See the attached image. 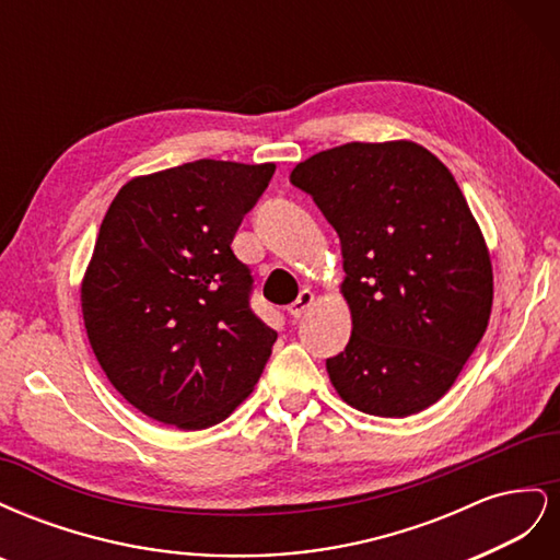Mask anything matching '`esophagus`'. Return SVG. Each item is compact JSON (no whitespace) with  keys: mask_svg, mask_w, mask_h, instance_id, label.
Wrapping results in <instances>:
<instances>
[{"mask_svg":"<svg viewBox=\"0 0 560 560\" xmlns=\"http://www.w3.org/2000/svg\"><path fill=\"white\" fill-rule=\"evenodd\" d=\"M313 301H315V296H313L311 290H301L299 299L292 303L290 308H287V313H290L294 319H299V317L306 315V311L313 306Z\"/></svg>","mask_w":560,"mask_h":560,"instance_id":"obj_1","label":"esophagus"}]
</instances>
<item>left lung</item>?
I'll return each instance as SVG.
<instances>
[{
  "instance_id": "left-lung-1",
  "label": "left lung",
  "mask_w": 560,
  "mask_h": 560,
  "mask_svg": "<svg viewBox=\"0 0 560 560\" xmlns=\"http://www.w3.org/2000/svg\"><path fill=\"white\" fill-rule=\"evenodd\" d=\"M290 182L338 233L352 334L327 360L354 409L406 418L442 399L481 341L493 268L460 186L416 142H348Z\"/></svg>"
}]
</instances>
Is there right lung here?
Listing matches in <instances>:
<instances>
[{
    "label": "right lung",
    "mask_w": 560,
    "mask_h": 560,
    "mask_svg": "<svg viewBox=\"0 0 560 560\" xmlns=\"http://www.w3.org/2000/svg\"><path fill=\"white\" fill-rule=\"evenodd\" d=\"M276 173L200 159L130 179L100 226L81 284L109 383L163 425H217L257 385L278 334L249 306L231 241Z\"/></svg>",
    "instance_id": "obj_1"
}]
</instances>
